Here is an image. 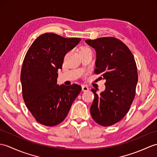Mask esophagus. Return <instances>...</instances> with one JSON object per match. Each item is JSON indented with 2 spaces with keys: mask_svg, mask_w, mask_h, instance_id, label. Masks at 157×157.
<instances>
[{
  "mask_svg": "<svg viewBox=\"0 0 157 157\" xmlns=\"http://www.w3.org/2000/svg\"><path fill=\"white\" fill-rule=\"evenodd\" d=\"M88 90H89L88 87L85 86V85L82 86V91H83V92H87V91H88Z\"/></svg>",
  "mask_w": 157,
  "mask_h": 157,
  "instance_id": "esophagus-1",
  "label": "esophagus"
}]
</instances>
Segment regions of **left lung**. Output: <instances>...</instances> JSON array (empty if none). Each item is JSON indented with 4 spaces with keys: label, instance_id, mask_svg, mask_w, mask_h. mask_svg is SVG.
<instances>
[{
    "label": "left lung",
    "instance_id": "obj_1",
    "mask_svg": "<svg viewBox=\"0 0 157 157\" xmlns=\"http://www.w3.org/2000/svg\"><path fill=\"white\" fill-rule=\"evenodd\" d=\"M86 42L96 52L94 73L105 80V89L100 95L92 89L91 115L100 125L111 126L124 117L134 100L138 82L136 62L128 47L118 39L101 37Z\"/></svg>",
    "mask_w": 157,
    "mask_h": 157
}]
</instances>
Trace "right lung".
I'll list each match as a JSON object with an SVG mask.
<instances>
[{"label": "right lung", "mask_w": 157, "mask_h": 157, "mask_svg": "<svg viewBox=\"0 0 157 157\" xmlns=\"http://www.w3.org/2000/svg\"><path fill=\"white\" fill-rule=\"evenodd\" d=\"M81 41L47 33L36 39L23 63L21 82L23 98L37 121L47 126L59 124L66 117L72 103L82 90L73 84H57L64 57Z\"/></svg>", "instance_id": "add662e5"}]
</instances>
